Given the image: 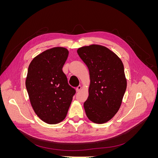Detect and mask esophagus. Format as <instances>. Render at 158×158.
Returning <instances> with one entry per match:
<instances>
[{"instance_id":"1","label":"esophagus","mask_w":158,"mask_h":158,"mask_svg":"<svg viewBox=\"0 0 158 158\" xmlns=\"http://www.w3.org/2000/svg\"><path fill=\"white\" fill-rule=\"evenodd\" d=\"M81 89H82V86H81V85H78V86L76 88V92H80Z\"/></svg>"}]
</instances>
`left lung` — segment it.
Returning <instances> with one entry per match:
<instances>
[{
  "mask_svg": "<svg viewBox=\"0 0 158 158\" xmlns=\"http://www.w3.org/2000/svg\"><path fill=\"white\" fill-rule=\"evenodd\" d=\"M77 52L89 73L85 114L95 123H106L118 111L127 89L123 64L115 53L102 45L84 46Z\"/></svg>",
  "mask_w": 158,
  "mask_h": 158,
  "instance_id": "obj_1",
  "label": "left lung"
}]
</instances>
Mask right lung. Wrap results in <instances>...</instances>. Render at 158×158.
<instances>
[{
	"mask_svg": "<svg viewBox=\"0 0 158 158\" xmlns=\"http://www.w3.org/2000/svg\"><path fill=\"white\" fill-rule=\"evenodd\" d=\"M68 55L66 48L53 47L36 56L27 70L26 87L31 106L40 119L51 125L64 120L76 94L63 71Z\"/></svg>",
	"mask_w": 158,
	"mask_h": 158,
	"instance_id": "1",
	"label": "right lung"
}]
</instances>
